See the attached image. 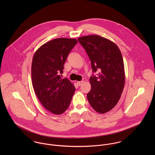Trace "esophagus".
<instances>
[{"mask_svg": "<svg viewBox=\"0 0 155 155\" xmlns=\"http://www.w3.org/2000/svg\"><path fill=\"white\" fill-rule=\"evenodd\" d=\"M84 83V81H78L77 82V84L78 86H81V85H82V84Z\"/></svg>", "mask_w": 155, "mask_h": 155, "instance_id": "esophagus-1", "label": "esophagus"}]
</instances>
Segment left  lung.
<instances>
[{
	"label": "left lung",
	"instance_id": "left-lung-1",
	"mask_svg": "<svg viewBox=\"0 0 155 155\" xmlns=\"http://www.w3.org/2000/svg\"><path fill=\"white\" fill-rule=\"evenodd\" d=\"M78 41L91 60L92 71L98 76L89 78L91 91L87 98L91 107L98 113L111 110L118 103L125 85L124 64L118 46L98 35L80 37Z\"/></svg>",
	"mask_w": 155,
	"mask_h": 155
}]
</instances>
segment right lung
<instances>
[{
    "label": "right lung",
    "mask_w": 155,
    "mask_h": 155,
    "mask_svg": "<svg viewBox=\"0 0 155 155\" xmlns=\"http://www.w3.org/2000/svg\"><path fill=\"white\" fill-rule=\"evenodd\" d=\"M78 43L76 39L57 38L42 45L35 53L31 64L34 91L46 109L61 114L68 107L75 91L73 84L62 79L69 52Z\"/></svg>",
    "instance_id": "right-lung-1"
}]
</instances>
